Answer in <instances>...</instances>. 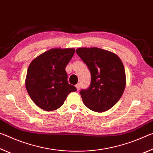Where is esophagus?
Returning a JSON list of instances; mask_svg holds the SVG:
<instances>
[{"mask_svg":"<svg viewBox=\"0 0 153 153\" xmlns=\"http://www.w3.org/2000/svg\"><path fill=\"white\" fill-rule=\"evenodd\" d=\"M80 84H77L76 85V89H77V90H79V89H80Z\"/></svg>","mask_w":153,"mask_h":153,"instance_id":"esophagus-1","label":"esophagus"}]
</instances>
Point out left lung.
I'll list each match as a JSON object with an SVG mask.
<instances>
[{"instance_id": "1", "label": "left lung", "mask_w": 153, "mask_h": 153, "mask_svg": "<svg viewBox=\"0 0 153 153\" xmlns=\"http://www.w3.org/2000/svg\"><path fill=\"white\" fill-rule=\"evenodd\" d=\"M77 54L88 67L91 82L79 92L83 102L90 110L101 113L112 108L126 88V72L119 56L99 48H78Z\"/></svg>"}]
</instances>
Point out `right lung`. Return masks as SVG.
<instances>
[{
	"label": "right lung",
	"mask_w": 153,
	"mask_h": 153,
	"mask_svg": "<svg viewBox=\"0 0 153 153\" xmlns=\"http://www.w3.org/2000/svg\"><path fill=\"white\" fill-rule=\"evenodd\" d=\"M74 53V48H53L31 62L25 88L32 100L42 109H57L63 105L69 93L77 90L67 82L65 71Z\"/></svg>",
	"instance_id": "right-lung-1"
}]
</instances>
